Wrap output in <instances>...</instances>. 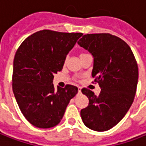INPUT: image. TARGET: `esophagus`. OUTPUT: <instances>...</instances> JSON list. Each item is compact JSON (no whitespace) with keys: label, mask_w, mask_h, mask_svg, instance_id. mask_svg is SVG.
I'll return each mask as SVG.
<instances>
[{"label":"esophagus","mask_w":146,"mask_h":146,"mask_svg":"<svg viewBox=\"0 0 146 146\" xmlns=\"http://www.w3.org/2000/svg\"><path fill=\"white\" fill-rule=\"evenodd\" d=\"M78 92L79 93H80V92H81V90H80V87H78Z\"/></svg>","instance_id":"esophagus-1"}]
</instances>
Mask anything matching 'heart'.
Masks as SVG:
<instances>
[{
	"label": "heart",
	"instance_id": "b5f03b06",
	"mask_svg": "<svg viewBox=\"0 0 146 146\" xmlns=\"http://www.w3.org/2000/svg\"><path fill=\"white\" fill-rule=\"evenodd\" d=\"M85 55H86V53H81V54H80V56H85Z\"/></svg>",
	"mask_w": 146,
	"mask_h": 146
}]
</instances>
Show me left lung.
<instances>
[{
    "instance_id": "obj_1",
    "label": "left lung",
    "mask_w": 146,
    "mask_h": 146,
    "mask_svg": "<svg viewBox=\"0 0 146 146\" xmlns=\"http://www.w3.org/2000/svg\"><path fill=\"white\" fill-rule=\"evenodd\" d=\"M78 44L93 56L92 77L101 89L99 96L89 89L81 90L89 105L80 110V116L90 130L106 131L122 120L134 101L139 75L137 62L130 47L109 33L84 35Z\"/></svg>"
}]
</instances>
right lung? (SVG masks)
Here are the masks:
<instances>
[{
	"mask_svg": "<svg viewBox=\"0 0 146 146\" xmlns=\"http://www.w3.org/2000/svg\"><path fill=\"white\" fill-rule=\"evenodd\" d=\"M82 35L43 30L27 37L17 49L12 90L21 113L34 126H56L77 94L76 86L55 89L52 81L53 75L62 70L68 52Z\"/></svg>",
	"mask_w": 146,
	"mask_h": 146,
	"instance_id": "obj_1",
	"label": "right lung"
}]
</instances>
